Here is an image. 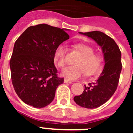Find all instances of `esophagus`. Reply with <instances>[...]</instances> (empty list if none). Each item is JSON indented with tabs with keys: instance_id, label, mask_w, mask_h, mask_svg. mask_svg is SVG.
<instances>
[{
	"instance_id": "1",
	"label": "esophagus",
	"mask_w": 133,
	"mask_h": 133,
	"mask_svg": "<svg viewBox=\"0 0 133 133\" xmlns=\"http://www.w3.org/2000/svg\"><path fill=\"white\" fill-rule=\"evenodd\" d=\"M64 83H69V84H70V83H72V82L71 81H69V80H68L67 78H64Z\"/></svg>"
}]
</instances>
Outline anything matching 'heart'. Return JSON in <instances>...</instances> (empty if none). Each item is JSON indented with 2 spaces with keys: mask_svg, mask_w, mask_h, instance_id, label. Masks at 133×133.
Masks as SVG:
<instances>
[{
  "mask_svg": "<svg viewBox=\"0 0 133 133\" xmlns=\"http://www.w3.org/2000/svg\"><path fill=\"white\" fill-rule=\"evenodd\" d=\"M76 48L82 55L81 58L75 66H68L62 70V75L69 80H75L84 75H94L97 72L101 64V58L95 55L94 49L85 44H78ZM68 48L65 44L61 43L56 48L54 53V60L59 67H63L66 63V55Z\"/></svg>",
  "mask_w": 133,
  "mask_h": 133,
  "instance_id": "b5f03b06",
  "label": "heart"
}]
</instances>
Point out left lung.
Segmentation results:
<instances>
[{"instance_id": "8db88e82", "label": "left lung", "mask_w": 133, "mask_h": 133, "mask_svg": "<svg viewBox=\"0 0 133 133\" xmlns=\"http://www.w3.org/2000/svg\"><path fill=\"white\" fill-rule=\"evenodd\" d=\"M92 38L101 47L104 66L95 83L84 86L81 95L75 96L74 101L87 109H95L109 101L117 90L122 70L121 52L115 41L101 31L79 32Z\"/></svg>"}]
</instances>
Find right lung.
Returning a JSON list of instances; mask_svg holds the SVG:
<instances>
[{
    "mask_svg": "<svg viewBox=\"0 0 133 133\" xmlns=\"http://www.w3.org/2000/svg\"><path fill=\"white\" fill-rule=\"evenodd\" d=\"M66 30L46 24L32 26L15 42L10 61L12 83L26 104L45 107L64 82L56 75L54 53L60 44L69 38Z\"/></svg>",
    "mask_w": 133,
    "mask_h": 133,
    "instance_id": "obj_1",
    "label": "right lung"
}]
</instances>
